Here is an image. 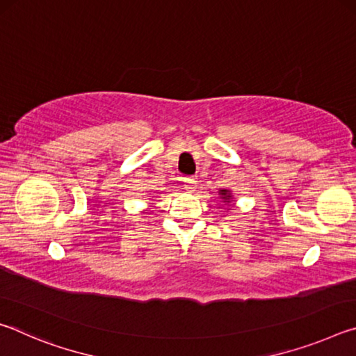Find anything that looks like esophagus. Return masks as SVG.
<instances>
[{"mask_svg":"<svg viewBox=\"0 0 356 356\" xmlns=\"http://www.w3.org/2000/svg\"><path fill=\"white\" fill-rule=\"evenodd\" d=\"M184 186L186 191H195L196 190V179L195 177H184Z\"/></svg>","mask_w":356,"mask_h":356,"instance_id":"1","label":"esophagus"}]
</instances>
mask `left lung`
Instances as JSON below:
<instances>
[{"mask_svg":"<svg viewBox=\"0 0 356 356\" xmlns=\"http://www.w3.org/2000/svg\"><path fill=\"white\" fill-rule=\"evenodd\" d=\"M220 195H221V200H225V202H231L232 200V193L229 190H220Z\"/></svg>","mask_w":356,"mask_h":356,"instance_id":"left-lung-1","label":"left lung"}]
</instances>
